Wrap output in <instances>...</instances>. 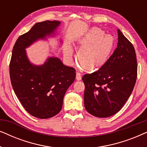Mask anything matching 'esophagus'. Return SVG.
Instances as JSON below:
<instances>
[{"label": "esophagus", "instance_id": "34e87169", "mask_svg": "<svg viewBox=\"0 0 147 147\" xmlns=\"http://www.w3.org/2000/svg\"><path fill=\"white\" fill-rule=\"evenodd\" d=\"M82 79V74L80 72H77L76 73V80H80Z\"/></svg>", "mask_w": 147, "mask_h": 147}]
</instances>
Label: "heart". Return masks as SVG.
<instances>
[{
	"label": "heart",
	"instance_id": "heart-1",
	"mask_svg": "<svg viewBox=\"0 0 147 147\" xmlns=\"http://www.w3.org/2000/svg\"><path fill=\"white\" fill-rule=\"evenodd\" d=\"M114 45L113 36L105 34L100 28H93L81 41L78 60L86 69H95L104 64Z\"/></svg>",
	"mask_w": 147,
	"mask_h": 147
}]
</instances>
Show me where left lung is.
<instances>
[{"label":"left lung","instance_id":"obj_1","mask_svg":"<svg viewBox=\"0 0 147 147\" xmlns=\"http://www.w3.org/2000/svg\"><path fill=\"white\" fill-rule=\"evenodd\" d=\"M118 35L117 47L109 59L97 71L82 77L85 108L96 117H109L119 112L136 81L135 49L119 29Z\"/></svg>","mask_w":147,"mask_h":147}]
</instances>
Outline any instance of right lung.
I'll use <instances>...</instances> for the list:
<instances>
[{"label": "right lung", "mask_w": 147, "mask_h": 147, "mask_svg": "<svg viewBox=\"0 0 147 147\" xmlns=\"http://www.w3.org/2000/svg\"><path fill=\"white\" fill-rule=\"evenodd\" d=\"M60 24L57 21L36 23L20 36L14 45L9 74L18 99L28 113L45 119L61 111L68 88L76 78V69L63 65L57 57H50L41 66L30 63L25 48L40 38L51 35Z\"/></svg>", "instance_id": "1"}]
</instances>
